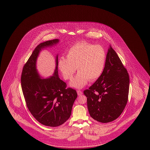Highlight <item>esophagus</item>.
<instances>
[{
  "instance_id": "1",
  "label": "esophagus",
  "mask_w": 150,
  "mask_h": 150,
  "mask_svg": "<svg viewBox=\"0 0 150 150\" xmlns=\"http://www.w3.org/2000/svg\"><path fill=\"white\" fill-rule=\"evenodd\" d=\"M77 95L79 96L81 95L82 94V92L81 90H77Z\"/></svg>"
}]
</instances>
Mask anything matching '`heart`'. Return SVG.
Listing matches in <instances>:
<instances>
[{
  "mask_svg": "<svg viewBox=\"0 0 150 150\" xmlns=\"http://www.w3.org/2000/svg\"><path fill=\"white\" fill-rule=\"evenodd\" d=\"M105 61L106 53L101 45L83 41L69 49L66 58H59L58 67L67 80L72 79L76 68L79 73L70 82V86L81 88L86 85L88 80L94 81L101 76Z\"/></svg>",
  "mask_w": 150,
  "mask_h": 150,
  "instance_id": "heart-1",
  "label": "heart"
}]
</instances>
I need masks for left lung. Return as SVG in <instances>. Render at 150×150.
I'll list each match as a JSON object with an SVG mask.
<instances>
[{
    "instance_id": "obj_1",
    "label": "left lung",
    "mask_w": 150,
    "mask_h": 150,
    "mask_svg": "<svg viewBox=\"0 0 150 150\" xmlns=\"http://www.w3.org/2000/svg\"><path fill=\"white\" fill-rule=\"evenodd\" d=\"M129 76L115 51L110 46L101 76L83 91L92 118L111 122L121 115L128 100Z\"/></svg>"
}]
</instances>
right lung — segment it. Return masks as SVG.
I'll return each instance as SVG.
<instances>
[{
	"mask_svg": "<svg viewBox=\"0 0 150 150\" xmlns=\"http://www.w3.org/2000/svg\"><path fill=\"white\" fill-rule=\"evenodd\" d=\"M58 42L54 39L37 45L24 65L21 76L23 95L29 111L38 122L51 127H58L70 118L77 96L76 90L67 87L58 77V55L52 76L41 79L37 73L36 63L40 50Z\"/></svg>",
	"mask_w": 150,
	"mask_h": 150,
	"instance_id": "obj_1",
	"label": "right lung"
}]
</instances>
